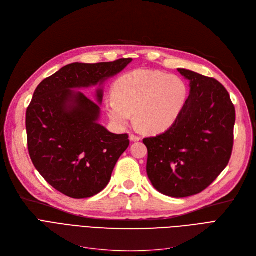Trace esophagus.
Wrapping results in <instances>:
<instances>
[{
    "label": "esophagus",
    "mask_w": 256,
    "mask_h": 256,
    "mask_svg": "<svg viewBox=\"0 0 256 256\" xmlns=\"http://www.w3.org/2000/svg\"><path fill=\"white\" fill-rule=\"evenodd\" d=\"M130 141H134V142H137V141H140L141 140V137H139V136H137V135H130Z\"/></svg>",
    "instance_id": "34e87169"
}]
</instances>
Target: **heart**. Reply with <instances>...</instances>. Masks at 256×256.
I'll return each instance as SVG.
<instances>
[{
	"mask_svg": "<svg viewBox=\"0 0 256 256\" xmlns=\"http://www.w3.org/2000/svg\"><path fill=\"white\" fill-rule=\"evenodd\" d=\"M106 110L118 126H126L135 113L137 124L145 132L167 130L178 120L188 98V88L176 74L137 70L119 78Z\"/></svg>",
	"mask_w": 256,
	"mask_h": 256,
	"instance_id": "heart-1",
	"label": "heart"
}]
</instances>
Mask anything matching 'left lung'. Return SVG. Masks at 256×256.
<instances>
[{
	"instance_id": "1",
	"label": "left lung",
	"mask_w": 256,
	"mask_h": 256,
	"mask_svg": "<svg viewBox=\"0 0 256 256\" xmlns=\"http://www.w3.org/2000/svg\"><path fill=\"white\" fill-rule=\"evenodd\" d=\"M190 80V96L174 124L143 139L146 171L164 195L182 198L206 190L225 169L234 147L236 109L230 93L214 78L178 68Z\"/></svg>"
}]
</instances>
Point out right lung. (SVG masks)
I'll use <instances>...</instances> for the list:
<instances>
[{
  "instance_id": "1",
  "label": "right lung",
  "mask_w": 256,
  "mask_h": 256,
  "mask_svg": "<svg viewBox=\"0 0 256 256\" xmlns=\"http://www.w3.org/2000/svg\"><path fill=\"white\" fill-rule=\"evenodd\" d=\"M130 62L72 63L36 88L26 113L28 150L37 171L62 194L82 199L102 192L130 145L128 134L116 135L98 124V104L72 89L102 85ZM96 96L102 102V89Z\"/></svg>"
}]
</instances>
